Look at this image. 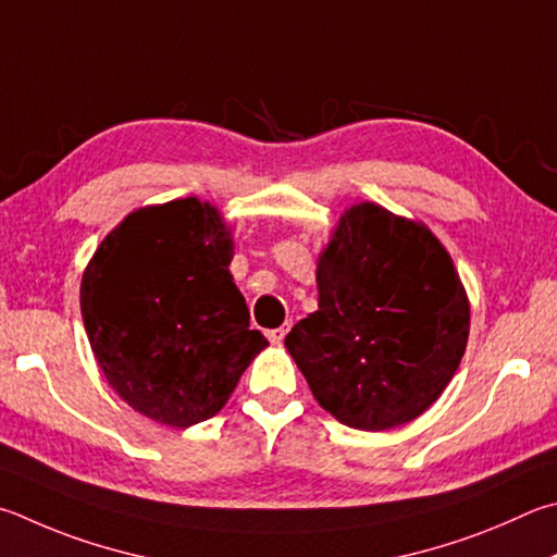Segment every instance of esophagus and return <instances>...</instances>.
<instances>
[{
  "label": "esophagus",
  "instance_id": "obj_1",
  "mask_svg": "<svg viewBox=\"0 0 557 557\" xmlns=\"http://www.w3.org/2000/svg\"><path fill=\"white\" fill-rule=\"evenodd\" d=\"M287 331H289V323H285V326H280V329L268 331V338L272 343H282V341H285V336H287Z\"/></svg>",
  "mask_w": 557,
  "mask_h": 557
}]
</instances>
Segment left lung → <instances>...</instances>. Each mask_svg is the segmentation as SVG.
<instances>
[{
	"mask_svg": "<svg viewBox=\"0 0 557 557\" xmlns=\"http://www.w3.org/2000/svg\"><path fill=\"white\" fill-rule=\"evenodd\" d=\"M317 282L319 309L285 338L313 399L360 431L421 417L468 346L470 305L446 248L366 201L341 216Z\"/></svg>",
	"mask_w": 557,
	"mask_h": 557,
	"instance_id": "8db88e82",
	"label": "left lung"
}]
</instances>
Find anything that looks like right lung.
Segmentation results:
<instances>
[{
  "label": "right lung",
  "mask_w": 557,
  "mask_h": 557,
  "mask_svg": "<svg viewBox=\"0 0 557 557\" xmlns=\"http://www.w3.org/2000/svg\"><path fill=\"white\" fill-rule=\"evenodd\" d=\"M219 211L175 199L128 214L102 240L79 287L95 358L131 409L173 429L224 407L268 346L228 262Z\"/></svg>",
  "instance_id": "obj_1"
}]
</instances>
